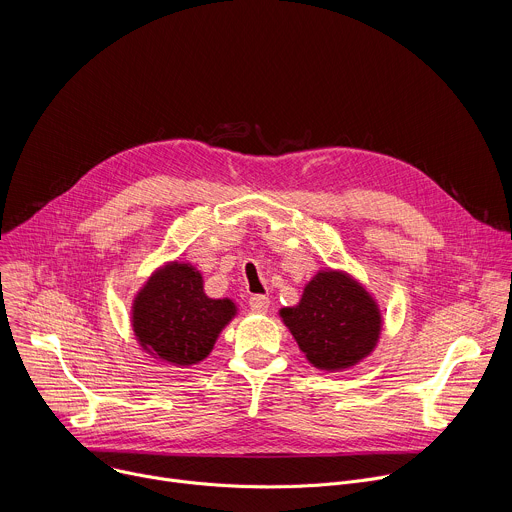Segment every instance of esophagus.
Here are the masks:
<instances>
[{
    "label": "esophagus",
    "instance_id": "obj_1",
    "mask_svg": "<svg viewBox=\"0 0 512 512\" xmlns=\"http://www.w3.org/2000/svg\"><path fill=\"white\" fill-rule=\"evenodd\" d=\"M249 308L253 310V312H259V314H263V312H267V308H269V298L267 296H251L249 298Z\"/></svg>",
    "mask_w": 512,
    "mask_h": 512
}]
</instances>
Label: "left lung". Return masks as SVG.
Masks as SVG:
<instances>
[{"instance_id": "8db88e82", "label": "left lung", "mask_w": 512, "mask_h": 512, "mask_svg": "<svg viewBox=\"0 0 512 512\" xmlns=\"http://www.w3.org/2000/svg\"><path fill=\"white\" fill-rule=\"evenodd\" d=\"M281 318L302 352L318 369L336 371L367 356L379 338L381 316L358 283L342 273H318L298 308H283Z\"/></svg>"}]
</instances>
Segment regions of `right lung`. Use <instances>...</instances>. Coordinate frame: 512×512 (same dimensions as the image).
Segmentation results:
<instances>
[{"mask_svg":"<svg viewBox=\"0 0 512 512\" xmlns=\"http://www.w3.org/2000/svg\"><path fill=\"white\" fill-rule=\"evenodd\" d=\"M231 300H210L202 277L190 265H168L143 287L133 308V330L141 346L176 364L208 356L218 332L233 318Z\"/></svg>","mask_w":512,"mask_h":512,"instance_id":"1","label":"right lung"}]
</instances>
